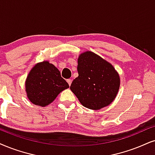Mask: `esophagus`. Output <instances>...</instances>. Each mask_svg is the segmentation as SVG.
I'll list each match as a JSON object with an SVG mask.
<instances>
[{"instance_id": "obj_1", "label": "esophagus", "mask_w": 155, "mask_h": 155, "mask_svg": "<svg viewBox=\"0 0 155 155\" xmlns=\"http://www.w3.org/2000/svg\"><path fill=\"white\" fill-rule=\"evenodd\" d=\"M66 81H67V83L68 84V85L69 86H71V82H72V80L71 79H67L66 80Z\"/></svg>"}]
</instances>
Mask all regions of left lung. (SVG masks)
Masks as SVG:
<instances>
[{
  "label": "left lung",
  "mask_w": 155,
  "mask_h": 155,
  "mask_svg": "<svg viewBox=\"0 0 155 155\" xmlns=\"http://www.w3.org/2000/svg\"><path fill=\"white\" fill-rule=\"evenodd\" d=\"M77 71L79 76L72 81L70 89L84 107L99 110L114 100L120 78L109 62L87 51L79 56Z\"/></svg>",
  "instance_id": "obj_1"
}]
</instances>
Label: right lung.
I'll list each match as a JSON object with an SVG mask.
<instances>
[{"mask_svg":"<svg viewBox=\"0 0 155 155\" xmlns=\"http://www.w3.org/2000/svg\"><path fill=\"white\" fill-rule=\"evenodd\" d=\"M69 87L61 76L59 70L48 61L37 63L31 68L25 81L26 95L35 105L46 107Z\"/></svg>","mask_w":155,"mask_h":155,"instance_id":"obj_1","label":"right lung"}]
</instances>
